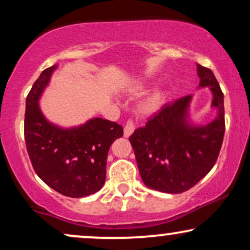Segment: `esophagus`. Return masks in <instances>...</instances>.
<instances>
[{
    "label": "esophagus",
    "mask_w": 250,
    "mask_h": 250,
    "mask_svg": "<svg viewBox=\"0 0 250 250\" xmlns=\"http://www.w3.org/2000/svg\"><path fill=\"white\" fill-rule=\"evenodd\" d=\"M134 130H135V125H134L133 121H131V120H128L125 125V136L129 137L131 134L134 133Z\"/></svg>",
    "instance_id": "obj_1"
}]
</instances>
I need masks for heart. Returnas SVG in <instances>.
<instances>
[{
	"instance_id": "obj_1",
	"label": "heart",
	"mask_w": 250,
	"mask_h": 250,
	"mask_svg": "<svg viewBox=\"0 0 250 250\" xmlns=\"http://www.w3.org/2000/svg\"><path fill=\"white\" fill-rule=\"evenodd\" d=\"M136 90L141 91V90H143V87L140 85V87L136 88ZM165 100H166L165 91H163L162 89H156V90H154L153 93H151L150 95H149L147 99L143 101L142 105H141L142 113H145V114L156 113V111L163 105Z\"/></svg>"
}]
</instances>
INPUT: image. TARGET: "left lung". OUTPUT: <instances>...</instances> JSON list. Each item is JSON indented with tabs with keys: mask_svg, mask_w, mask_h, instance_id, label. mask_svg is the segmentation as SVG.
<instances>
[{
	"mask_svg": "<svg viewBox=\"0 0 250 250\" xmlns=\"http://www.w3.org/2000/svg\"><path fill=\"white\" fill-rule=\"evenodd\" d=\"M200 87H210L217 116L195 127L188 122L191 95L166 103L129 137L141 179L148 188L180 194L194 187L214 167L225 136L223 93L213 71L197 64Z\"/></svg>",
	"mask_w": 250,
	"mask_h": 250,
	"instance_id": "left-lung-1",
	"label": "left lung"
}]
</instances>
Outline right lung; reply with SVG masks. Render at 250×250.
I'll return each mask as SVG.
<instances>
[{
    "mask_svg": "<svg viewBox=\"0 0 250 250\" xmlns=\"http://www.w3.org/2000/svg\"><path fill=\"white\" fill-rule=\"evenodd\" d=\"M55 68L42 71L25 100V146L34 170L43 182L64 196L84 197L104 185L109 148L123 136V128L101 117L71 129L48 122L39 99Z\"/></svg>",
    "mask_w": 250,
    "mask_h": 250,
    "instance_id": "add662e5",
    "label": "right lung"
}]
</instances>
